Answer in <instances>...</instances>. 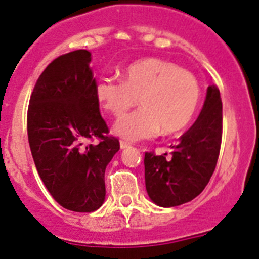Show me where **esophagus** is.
<instances>
[{
	"instance_id": "esophagus-1",
	"label": "esophagus",
	"mask_w": 259,
	"mask_h": 259,
	"mask_svg": "<svg viewBox=\"0 0 259 259\" xmlns=\"http://www.w3.org/2000/svg\"><path fill=\"white\" fill-rule=\"evenodd\" d=\"M130 144L127 143V142H124V141H121L120 142V147H121V150H125V148H127V147H129Z\"/></svg>"
}]
</instances>
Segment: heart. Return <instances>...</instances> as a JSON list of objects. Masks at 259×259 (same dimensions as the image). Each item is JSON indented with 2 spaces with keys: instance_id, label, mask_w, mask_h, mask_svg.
I'll list each match as a JSON object with an SVG mask.
<instances>
[{
  "instance_id": "1",
  "label": "heart",
  "mask_w": 259,
  "mask_h": 259,
  "mask_svg": "<svg viewBox=\"0 0 259 259\" xmlns=\"http://www.w3.org/2000/svg\"><path fill=\"white\" fill-rule=\"evenodd\" d=\"M99 106L120 117L137 106L141 109L124 116L113 132L130 142L182 132L191 124L201 98L199 82L174 63L148 58L132 63L122 72V81L103 77L95 83Z\"/></svg>"
}]
</instances>
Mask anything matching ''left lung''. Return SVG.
Listing matches in <instances>:
<instances>
[{"label": "left lung", "mask_w": 259, "mask_h": 259, "mask_svg": "<svg viewBox=\"0 0 259 259\" xmlns=\"http://www.w3.org/2000/svg\"><path fill=\"white\" fill-rule=\"evenodd\" d=\"M222 141V101L217 86H209L195 124L182 135L171 155H144L146 190L152 202L171 208L191 201L210 181Z\"/></svg>", "instance_id": "8db88e82"}]
</instances>
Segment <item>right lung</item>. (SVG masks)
<instances>
[{
  "label": "right lung",
  "mask_w": 259,
  "mask_h": 259,
  "mask_svg": "<svg viewBox=\"0 0 259 259\" xmlns=\"http://www.w3.org/2000/svg\"><path fill=\"white\" fill-rule=\"evenodd\" d=\"M92 54L60 55L37 80L28 107V142L41 181L63 208L90 213L106 199L104 173L120 142L106 137L95 99ZM98 145L83 146L89 138Z\"/></svg>",
  "instance_id": "add662e5"
}]
</instances>
